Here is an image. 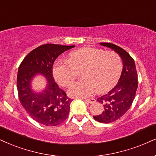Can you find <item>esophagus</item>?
Returning a JSON list of instances; mask_svg holds the SVG:
<instances>
[{
    "mask_svg": "<svg viewBox=\"0 0 156 156\" xmlns=\"http://www.w3.org/2000/svg\"><path fill=\"white\" fill-rule=\"evenodd\" d=\"M86 102L90 103V104H93V103H94L95 102H96V99H95L94 98H90V99H86Z\"/></svg>",
    "mask_w": 156,
    "mask_h": 156,
    "instance_id": "1",
    "label": "esophagus"
}]
</instances>
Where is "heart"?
I'll return each mask as SVG.
<instances>
[{
  "label": "heart",
  "mask_w": 156,
  "mask_h": 156,
  "mask_svg": "<svg viewBox=\"0 0 156 156\" xmlns=\"http://www.w3.org/2000/svg\"><path fill=\"white\" fill-rule=\"evenodd\" d=\"M123 64L115 51L101 48L84 47L70 52L68 61L58 60L54 64L53 74L60 86L68 87L81 73L83 80L70 86L72 97H86L97 91L103 93L112 89L121 77Z\"/></svg>",
  "instance_id": "b5f03b06"
}]
</instances>
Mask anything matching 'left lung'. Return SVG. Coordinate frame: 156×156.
<instances>
[{
	"label": "left lung",
	"instance_id": "obj_1",
	"mask_svg": "<svg viewBox=\"0 0 156 156\" xmlns=\"http://www.w3.org/2000/svg\"><path fill=\"white\" fill-rule=\"evenodd\" d=\"M113 49L123 61V68L119 83L106 94L97 98L102 103L104 110L94 119L100 123H109L122 117L132 106L138 86V77L134 60L127 51L111 43H99Z\"/></svg>",
	"mask_w": 156,
	"mask_h": 156
}]
</instances>
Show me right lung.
<instances>
[{
    "instance_id": "1",
    "label": "right lung",
    "mask_w": 156,
    "mask_h": 156,
    "mask_svg": "<svg viewBox=\"0 0 156 156\" xmlns=\"http://www.w3.org/2000/svg\"><path fill=\"white\" fill-rule=\"evenodd\" d=\"M75 46L48 44L31 51L19 67L16 86L18 96L26 112L37 123L55 126L66 120L73 99L54 81V61L65 51ZM37 73L46 77L48 84L41 93H34L30 88L31 80Z\"/></svg>"
}]
</instances>
